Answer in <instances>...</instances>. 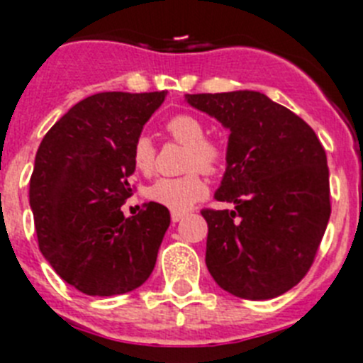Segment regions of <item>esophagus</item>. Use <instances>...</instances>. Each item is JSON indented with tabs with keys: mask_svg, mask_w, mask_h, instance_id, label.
Wrapping results in <instances>:
<instances>
[{
	"mask_svg": "<svg viewBox=\"0 0 363 363\" xmlns=\"http://www.w3.org/2000/svg\"><path fill=\"white\" fill-rule=\"evenodd\" d=\"M184 216H186L184 212H172V220L173 223H179V220H181Z\"/></svg>",
	"mask_w": 363,
	"mask_h": 363,
	"instance_id": "1",
	"label": "esophagus"
}]
</instances>
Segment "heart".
Masks as SVG:
<instances>
[{
    "label": "heart",
    "mask_w": 363,
    "mask_h": 363,
    "mask_svg": "<svg viewBox=\"0 0 363 363\" xmlns=\"http://www.w3.org/2000/svg\"><path fill=\"white\" fill-rule=\"evenodd\" d=\"M164 129L175 143L186 146L188 151L184 168L194 172L186 173L182 177L159 179L150 186L147 197L173 212H184L191 204L203 199L208 191L206 181L197 168L212 175L223 172L228 160V150L219 140L208 138L204 122L191 113H177L169 116ZM155 155L157 150L153 140L147 135H138L131 147V160L135 168L143 173H151L155 168Z\"/></svg>",
    "instance_id": "obj_1"
}]
</instances>
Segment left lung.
<instances>
[{
  "label": "left lung",
  "mask_w": 363,
  "mask_h": 363,
  "mask_svg": "<svg viewBox=\"0 0 363 363\" xmlns=\"http://www.w3.org/2000/svg\"><path fill=\"white\" fill-rule=\"evenodd\" d=\"M188 104L230 129L225 177L204 208L206 267L220 289L270 299L314 263L330 217L325 150L313 128L257 91L188 94Z\"/></svg>",
  "instance_id": "1"
}]
</instances>
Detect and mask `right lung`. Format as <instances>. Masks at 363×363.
Listing matches in <instances>:
<instances>
[{"label": "right lung", "instance_id": "right-lung-1", "mask_svg": "<svg viewBox=\"0 0 363 363\" xmlns=\"http://www.w3.org/2000/svg\"><path fill=\"white\" fill-rule=\"evenodd\" d=\"M166 93H99L72 106L47 131L30 177L38 245L64 281L89 296L125 294L155 269L169 226L166 206L133 195L131 147Z\"/></svg>", "mask_w": 363, "mask_h": 363}]
</instances>
